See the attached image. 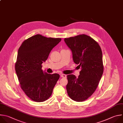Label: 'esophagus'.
Returning a JSON list of instances; mask_svg holds the SVG:
<instances>
[{"mask_svg": "<svg viewBox=\"0 0 123 123\" xmlns=\"http://www.w3.org/2000/svg\"><path fill=\"white\" fill-rule=\"evenodd\" d=\"M61 77L62 78H66V75L65 74H61Z\"/></svg>", "mask_w": 123, "mask_h": 123, "instance_id": "obj_1", "label": "esophagus"}]
</instances>
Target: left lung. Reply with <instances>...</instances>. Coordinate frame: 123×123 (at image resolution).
<instances>
[{"label":"left lung","instance_id":"8db88e82","mask_svg":"<svg viewBox=\"0 0 123 123\" xmlns=\"http://www.w3.org/2000/svg\"><path fill=\"white\" fill-rule=\"evenodd\" d=\"M64 40L72 51L74 62L81 69L78 78L73 75L67 76V93L72 100L82 102L93 94L103 75L101 49L94 40L85 34Z\"/></svg>","mask_w":123,"mask_h":123}]
</instances>
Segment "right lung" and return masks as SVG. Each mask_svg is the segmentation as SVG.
I'll return each instance as SVG.
<instances>
[{
  "instance_id": "add662e5",
  "label": "right lung",
  "mask_w": 123,
  "mask_h": 123,
  "mask_svg": "<svg viewBox=\"0 0 123 123\" xmlns=\"http://www.w3.org/2000/svg\"><path fill=\"white\" fill-rule=\"evenodd\" d=\"M61 40L37 34L25 40L19 48L16 73L21 89L33 101L41 102L48 99L60 78L58 74L44 73L42 64Z\"/></svg>"
}]
</instances>
